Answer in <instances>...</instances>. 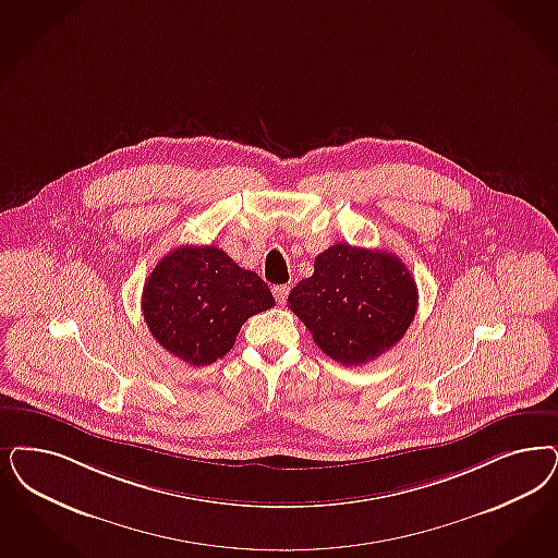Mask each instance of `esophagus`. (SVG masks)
Segmentation results:
<instances>
[{
  "label": "esophagus",
  "mask_w": 558,
  "mask_h": 558,
  "mask_svg": "<svg viewBox=\"0 0 558 558\" xmlns=\"http://www.w3.org/2000/svg\"><path fill=\"white\" fill-rule=\"evenodd\" d=\"M289 287L287 284H276L271 292H274V296H276V301L280 303V305H284L287 303V299H289Z\"/></svg>",
  "instance_id": "esophagus-1"
}]
</instances>
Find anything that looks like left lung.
<instances>
[{
  "label": "left lung",
  "instance_id": "obj_1",
  "mask_svg": "<svg viewBox=\"0 0 558 558\" xmlns=\"http://www.w3.org/2000/svg\"><path fill=\"white\" fill-rule=\"evenodd\" d=\"M289 307L329 359L365 365L404 338L418 289L398 255L336 243L290 290Z\"/></svg>",
  "mask_w": 558,
  "mask_h": 558
}]
</instances>
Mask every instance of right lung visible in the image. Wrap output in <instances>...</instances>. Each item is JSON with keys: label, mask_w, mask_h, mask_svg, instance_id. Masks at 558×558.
Here are the masks:
<instances>
[{"label": "right lung", "mask_w": 558, "mask_h": 558, "mask_svg": "<svg viewBox=\"0 0 558 558\" xmlns=\"http://www.w3.org/2000/svg\"><path fill=\"white\" fill-rule=\"evenodd\" d=\"M274 307L268 284L214 245L165 255L142 292L154 340L193 366L222 359L251 315Z\"/></svg>", "instance_id": "1"}]
</instances>
